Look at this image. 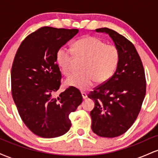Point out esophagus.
<instances>
[{"label": "esophagus", "mask_w": 158, "mask_h": 158, "mask_svg": "<svg viewBox=\"0 0 158 158\" xmlns=\"http://www.w3.org/2000/svg\"><path fill=\"white\" fill-rule=\"evenodd\" d=\"M81 96H82V98L84 99H85L87 97H88V95H87V94L85 93V92H81Z\"/></svg>", "instance_id": "34e87169"}]
</instances>
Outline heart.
Segmentation results:
<instances>
[{"mask_svg": "<svg viewBox=\"0 0 158 158\" xmlns=\"http://www.w3.org/2000/svg\"><path fill=\"white\" fill-rule=\"evenodd\" d=\"M84 60L81 67L82 73L70 76L65 85L80 90H86L97 83H103L113 76L119 62V52L115 45L106 44L94 36H85L76 41L73 50L63 46L56 53V61L64 75L73 70L76 59Z\"/></svg>", "mask_w": 158, "mask_h": 158, "instance_id": "heart-1", "label": "heart"}]
</instances>
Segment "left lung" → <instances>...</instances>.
Returning a JSON list of instances; mask_svg holds the SVG:
<instances>
[{
    "instance_id": "8db88e82",
    "label": "left lung",
    "mask_w": 158,
    "mask_h": 158,
    "mask_svg": "<svg viewBox=\"0 0 158 158\" xmlns=\"http://www.w3.org/2000/svg\"><path fill=\"white\" fill-rule=\"evenodd\" d=\"M96 32L108 34L119 52L114 75L88 94L95 102L90 113L92 130L98 136L112 138L126 132L137 119L146 96V77L138 52L131 41L106 27Z\"/></svg>"
}]
</instances>
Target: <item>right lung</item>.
<instances>
[{"instance_id":"1","label":"right lung","mask_w":158,"mask_h":158,"mask_svg":"<svg viewBox=\"0 0 158 158\" xmlns=\"http://www.w3.org/2000/svg\"><path fill=\"white\" fill-rule=\"evenodd\" d=\"M78 32L41 27L23 40L15 54L11 70L12 98L24 124L41 137L67 133L71 126L69 115L82 102L80 91L73 87L54 97L61 79L56 53Z\"/></svg>"}]
</instances>
